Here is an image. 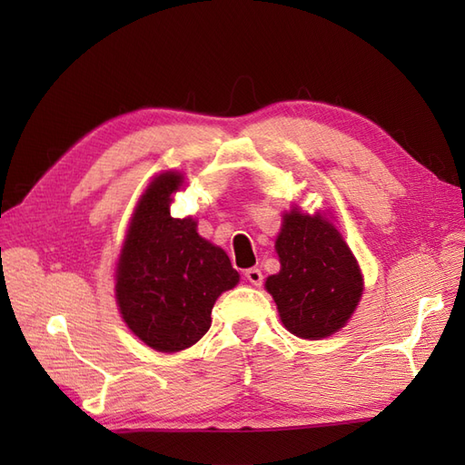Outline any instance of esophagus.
Instances as JSON below:
<instances>
[{
  "label": "esophagus",
  "instance_id": "esophagus-1",
  "mask_svg": "<svg viewBox=\"0 0 465 465\" xmlns=\"http://www.w3.org/2000/svg\"><path fill=\"white\" fill-rule=\"evenodd\" d=\"M244 275H246V279L250 281L252 285L260 287V285L263 283V275H262V272L258 270V267H250V270H246V272H244Z\"/></svg>",
  "mask_w": 465,
  "mask_h": 465
}]
</instances>
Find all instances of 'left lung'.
I'll return each mask as SVG.
<instances>
[{
    "mask_svg": "<svg viewBox=\"0 0 465 465\" xmlns=\"http://www.w3.org/2000/svg\"><path fill=\"white\" fill-rule=\"evenodd\" d=\"M281 272L267 277L283 326L304 340H320L345 326L362 294L355 256L320 215L292 209L277 236Z\"/></svg>",
    "mask_w": 465,
    "mask_h": 465,
    "instance_id": "8db88e82",
    "label": "left lung"
}]
</instances>
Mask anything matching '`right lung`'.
Instances as JSON below:
<instances>
[{"label":"right lung","mask_w":465,"mask_h":465,"mask_svg":"<svg viewBox=\"0 0 465 465\" xmlns=\"http://www.w3.org/2000/svg\"><path fill=\"white\" fill-rule=\"evenodd\" d=\"M182 176L164 173L139 202L116 272V301L128 328L149 347L174 353L200 341L223 291L238 283L229 256L174 219L171 193Z\"/></svg>","instance_id":"obj_1"}]
</instances>
